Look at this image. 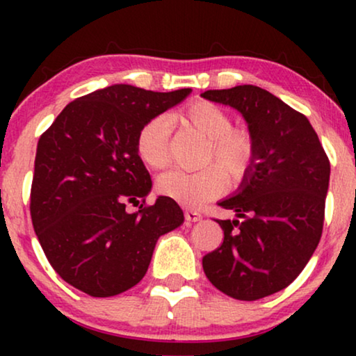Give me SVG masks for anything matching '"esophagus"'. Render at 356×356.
Wrapping results in <instances>:
<instances>
[{
	"instance_id": "obj_1",
	"label": "esophagus",
	"mask_w": 356,
	"mask_h": 356,
	"mask_svg": "<svg viewBox=\"0 0 356 356\" xmlns=\"http://www.w3.org/2000/svg\"><path fill=\"white\" fill-rule=\"evenodd\" d=\"M184 217H186L188 222H199L202 220V213L197 212V211H193V209H188L186 212H184Z\"/></svg>"
}]
</instances>
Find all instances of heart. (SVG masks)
Returning <instances> with one entry per match:
<instances>
[{"instance_id":"heart-1","label":"heart","mask_w":356,"mask_h":356,"mask_svg":"<svg viewBox=\"0 0 356 356\" xmlns=\"http://www.w3.org/2000/svg\"><path fill=\"white\" fill-rule=\"evenodd\" d=\"M188 126L207 139L206 163L216 162L230 178H240L254 159V140L250 133L233 128L230 115L212 102H196L179 113ZM170 134L172 123L167 116H154L140 126L136 136V152L144 165L162 170L170 162ZM217 167L201 172L163 173L157 179L159 193L189 207H197L220 196L225 178Z\"/></svg>"}]
</instances>
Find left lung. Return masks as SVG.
Wrapping results in <instances>:
<instances>
[{
  "label": "left lung",
  "mask_w": 356,
  "mask_h": 356,
  "mask_svg": "<svg viewBox=\"0 0 356 356\" xmlns=\"http://www.w3.org/2000/svg\"><path fill=\"white\" fill-rule=\"evenodd\" d=\"M246 120L254 159L241 186L218 206L223 243L202 257L211 284L235 300L254 301L289 286L323 235L330 163L308 118L256 86L206 90Z\"/></svg>",
  "instance_id": "left-lung-1"
}]
</instances>
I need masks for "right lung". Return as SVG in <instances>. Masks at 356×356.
<instances>
[{
	"mask_svg": "<svg viewBox=\"0 0 356 356\" xmlns=\"http://www.w3.org/2000/svg\"><path fill=\"white\" fill-rule=\"evenodd\" d=\"M189 94L105 87L67 104L38 139L32 225L48 262L74 289L97 298L129 290L147 272L159 238L183 223L172 197L145 206L152 179L136 136ZM128 203L140 211L128 213Z\"/></svg>",
	"mask_w": 356,
	"mask_h": 356,
	"instance_id": "add662e5",
	"label": "right lung"
}]
</instances>
